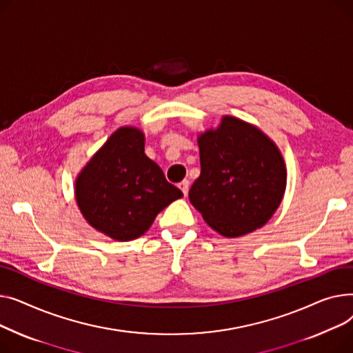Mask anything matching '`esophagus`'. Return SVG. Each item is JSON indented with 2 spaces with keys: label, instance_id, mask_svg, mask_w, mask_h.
<instances>
[{
  "label": "esophagus",
  "instance_id": "esophagus-1",
  "mask_svg": "<svg viewBox=\"0 0 353 353\" xmlns=\"http://www.w3.org/2000/svg\"><path fill=\"white\" fill-rule=\"evenodd\" d=\"M179 190L182 191V194L186 196L188 195V191H190V181L188 179H183L182 182H179Z\"/></svg>",
  "mask_w": 353,
  "mask_h": 353
}]
</instances>
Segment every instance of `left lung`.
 <instances>
[{
	"label": "left lung",
	"mask_w": 353,
	"mask_h": 353,
	"mask_svg": "<svg viewBox=\"0 0 353 353\" xmlns=\"http://www.w3.org/2000/svg\"><path fill=\"white\" fill-rule=\"evenodd\" d=\"M201 175L190 201L226 238L254 232L272 218L286 190V165L276 143L252 123L223 115L198 135Z\"/></svg>",
	"instance_id": "left-lung-1"
}]
</instances>
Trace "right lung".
Listing matches in <instances>:
<instances>
[{
    "label": "right lung",
    "mask_w": 353,
    "mask_h": 353,
    "mask_svg": "<svg viewBox=\"0 0 353 353\" xmlns=\"http://www.w3.org/2000/svg\"><path fill=\"white\" fill-rule=\"evenodd\" d=\"M139 128H118L75 179V199L85 221L115 241H132L150 230L157 215L182 198L175 185L143 152Z\"/></svg>",
    "instance_id": "obj_1"
}]
</instances>
